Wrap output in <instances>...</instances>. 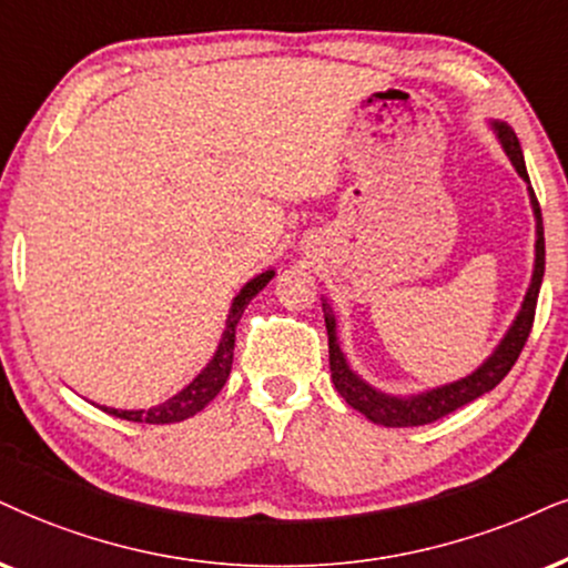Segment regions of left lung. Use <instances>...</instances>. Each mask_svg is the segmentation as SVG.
Wrapping results in <instances>:
<instances>
[{
	"label": "left lung",
	"mask_w": 568,
	"mask_h": 568,
	"mask_svg": "<svg viewBox=\"0 0 568 568\" xmlns=\"http://www.w3.org/2000/svg\"><path fill=\"white\" fill-rule=\"evenodd\" d=\"M493 131L498 134V142L506 152L510 165L516 168V173L527 181L529 189V202L531 213H535V271H531V282L527 295H524L521 311L516 313L514 324L508 326L506 337L500 339V345L493 349V355L481 363L477 371L464 376V379L443 384V387H434L426 392H418V395H387V392L371 387L368 382H363L345 358V353L339 349L337 339V318H334L332 307L324 303V318H326V334H328V368H332V382L342 397H345L347 405H353L355 410L363 413L368 422L382 424V426H422L432 424L437 418L447 416V413L458 410L460 405L477 400V397L485 395V392L495 389L503 382V376L514 368V363L519 361L524 342L529 339L531 324H535V307H537V295H540L542 273H545V231H542V213L540 202L535 197V189L529 186V173L527 165H524V152L519 139H516L514 129L508 123L493 121Z\"/></svg>",
	"instance_id": "1"
}]
</instances>
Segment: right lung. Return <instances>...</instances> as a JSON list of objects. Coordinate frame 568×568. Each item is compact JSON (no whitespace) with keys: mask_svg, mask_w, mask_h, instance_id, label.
Returning <instances> with one entry per match:
<instances>
[{"mask_svg":"<svg viewBox=\"0 0 568 568\" xmlns=\"http://www.w3.org/2000/svg\"><path fill=\"white\" fill-rule=\"evenodd\" d=\"M273 273L276 271L257 273L255 278H250V282L242 286L240 295H236L234 303H231L226 328H223V334H221L219 349H215L207 366L202 368L184 389L176 392V395L168 397L165 403H160L150 410H118V408H102V410L110 413V416L125 418V422H136V424H176V422H184V418L194 416V413H200L202 408H205V405L213 400L215 395H219L221 387L226 384L229 374H231V363H234L236 324H240L244 307H247L250 300L271 282Z\"/></svg>","mask_w":568,"mask_h":568,"instance_id":"add662e5","label":"right lung"}]
</instances>
